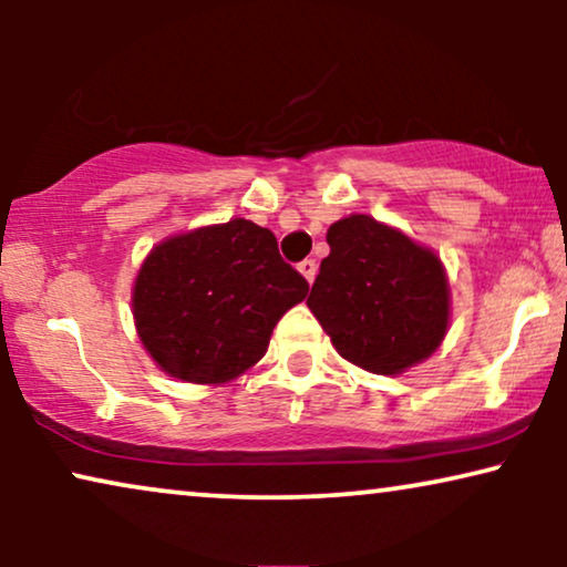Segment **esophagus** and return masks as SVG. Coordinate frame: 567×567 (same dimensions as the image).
Instances as JSON below:
<instances>
[{"mask_svg":"<svg viewBox=\"0 0 567 567\" xmlns=\"http://www.w3.org/2000/svg\"><path fill=\"white\" fill-rule=\"evenodd\" d=\"M299 274H301V276H305L309 284H312V281H315V276H317V262H315L312 258L301 260V262H299Z\"/></svg>","mask_w":567,"mask_h":567,"instance_id":"obj_1","label":"esophagus"}]
</instances>
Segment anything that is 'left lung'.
I'll use <instances>...</instances> for the list:
<instances>
[{"mask_svg": "<svg viewBox=\"0 0 567 567\" xmlns=\"http://www.w3.org/2000/svg\"><path fill=\"white\" fill-rule=\"evenodd\" d=\"M328 245L307 305L336 351L374 374H400L429 359L449 324V284L436 255L367 214L332 224Z\"/></svg>", "mask_w": 567, "mask_h": 567, "instance_id": "left-lung-1", "label": "left lung"}]
</instances>
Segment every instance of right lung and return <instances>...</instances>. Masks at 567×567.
Here are the masks:
<instances>
[{"label":"right lung","instance_id":"add662e5","mask_svg":"<svg viewBox=\"0 0 567 567\" xmlns=\"http://www.w3.org/2000/svg\"><path fill=\"white\" fill-rule=\"evenodd\" d=\"M307 291L274 231L231 219L154 247L136 276L134 320L167 374L221 384L266 355L276 322Z\"/></svg>","mask_w":567,"mask_h":567}]
</instances>
